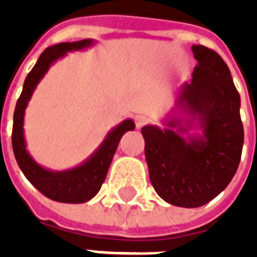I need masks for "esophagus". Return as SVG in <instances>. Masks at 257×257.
<instances>
[{"label":"esophagus","instance_id":"obj_1","mask_svg":"<svg viewBox=\"0 0 257 257\" xmlns=\"http://www.w3.org/2000/svg\"><path fill=\"white\" fill-rule=\"evenodd\" d=\"M150 119L147 117H145V115H139V117H136V119H135V122H136V128H142V126H145L146 123L149 122Z\"/></svg>","mask_w":257,"mask_h":257}]
</instances>
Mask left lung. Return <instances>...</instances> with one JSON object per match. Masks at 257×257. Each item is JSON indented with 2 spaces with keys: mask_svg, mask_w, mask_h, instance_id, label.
<instances>
[{
  "mask_svg": "<svg viewBox=\"0 0 257 257\" xmlns=\"http://www.w3.org/2000/svg\"><path fill=\"white\" fill-rule=\"evenodd\" d=\"M191 51L198 63L191 81L180 86L164 128H142L153 187L165 202L182 208L202 206L226 189L243 145L241 97L227 64L209 48L193 45ZM195 126L201 135H187Z\"/></svg>",
  "mask_w": 257,
  "mask_h": 257,
  "instance_id": "obj_1",
  "label": "left lung"
}]
</instances>
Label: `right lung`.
<instances>
[{"mask_svg":"<svg viewBox=\"0 0 257 257\" xmlns=\"http://www.w3.org/2000/svg\"><path fill=\"white\" fill-rule=\"evenodd\" d=\"M93 40H82L75 42H60L53 47L47 48L37 60L29 75L26 77L22 95L18 99L14 114V128H12V149L18 165L25 173L27 180L48 198L64 202V204H82L95 197L99 193L101 184L107 176L111 160L118 143L125 132L134 131L135 122L132 119H125L112 128L106 135L101 145L90 157H88L81 165L67 171H51L41 167L34 161V158L27 151L25 140V111L30 101L33 92L38 82L44 78L49 67L58 59L64 58L67 52L81 51L93 45Z\"/></svg>","mask_w":257,"mask_h":257,"instance_id":"add662e5","label":"right lung"}]
</instances>
